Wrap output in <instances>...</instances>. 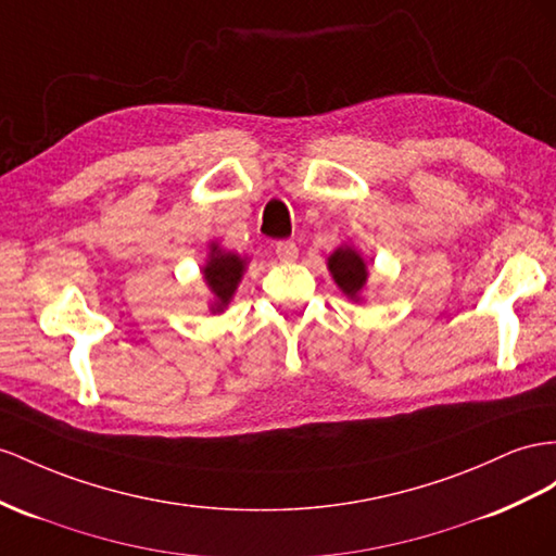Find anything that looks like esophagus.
<instances>
[{
    "instance_id": "obj_1",
    "label": "esophagus",
    "mask_w": 556,
    "mask_h": 556,
    "mask_svg": "<svg viewBox=\"0 0 556 556\" xmlns=\"http://www.w3.org/2000/svg\"><path fill=\"white\" fill-rule=\"evenodd\" d=\"M275 253H277L279 261L293 263L298 258V247L293 244V241H279V244L275 247Z\"/></svg>"
}]
</instances>
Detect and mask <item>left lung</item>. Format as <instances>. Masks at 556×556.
Listing matches in <instances>:
<instances>
[{"mask_svg": "<svg viewBox=\"0 0 556 556\" xmlns=\"http://www.w3.org/2000/svg\"><path fill=\"white\" fill-rule=\"evenodd\" d=\"M329 269L333 275V281L340 287L348 298L352 301H359V295L366 287V263L359 255V251L354 247H338L331 255H329Z\"/></svg>", "mask_w": 556, "mask_h": 556, "instance_id": "obj_1", "label": "left lung"}]
</instances>
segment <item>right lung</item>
I'll return each instance as SVG.
<instances>
[{
	"instance_id": "right-lung-1",
	"label": "right lung",
	"mask_w": 556,
	"mask_h": 556,
	"mask_svg": "<svg viewBox=\"0 0 556 556\" xmlns=\"http://www.w3.org/2000/svg\"><path fill=\"white\" fill-rule=\"evenodd\" d=\"M244 269H247V258H241V255L230 251H223L218 244H211L208 261L202 267L206 287L213 293L211 312H223L227 303L232 301Z\"/></svg>"
}]
</instances>
